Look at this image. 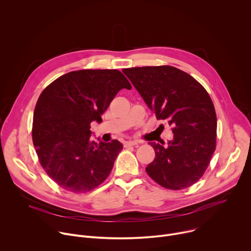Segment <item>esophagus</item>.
Listing matches in <instances>:
<instances>
[{"mask_svg":"<svg viewBox=\"0 0 251 251\" xmlns=\"http://www.w3.org/2000/svg\"><path fill=\"white\" fill-rule=\"evenodd\" d=\"M139 143L138 140H132V141H127L125 142V146H135Z\"/></svg>","mask_w":251,"mask_h":251,"instance_id":"1","label":"esophagus"}]
</instances>
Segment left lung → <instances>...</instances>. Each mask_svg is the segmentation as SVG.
I'll list each match as a JSON object with an SVG mask.
<instances>
[{
    "label": "left lung",
    "mask_w": 251,
    "mask_h": 251,
    "mask_svg": "<svg viewBox=\"0 0 251 251\" xmlns=\"http://www.w3.org/2000/svg\"><path fill=\"white\" fill-rule=\"evenodd\" d=\"M157 119L173 127L174 139L164 147L150 142L156 157L147 174L170 190L186 189L206 170L216 150L217 115L202 85L170 65L123 69Z\"/></svg>",
    "instance_id": "obj_1"
}]
</instances>
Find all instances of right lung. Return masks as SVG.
I'll use <instances>...</instances> for the list:
<instances>
[{"label":"right lung","mask_w":251,"mask_h":251,"mask_svg":"<svg viewBox=\"0 0 251 251\" xmlns=\"http://www.w3.org/2000/svg\"><path fill=\"white\" fill-rule=\"evenodd\" d=\"M130 89L117 69L71 71L40 95L33 112L32 142L46 173L66 191L86 193L105 181L123 149L118 140H90L119 90Z\"/></svg>","instance_id":"add662e5"}]
</instances>
